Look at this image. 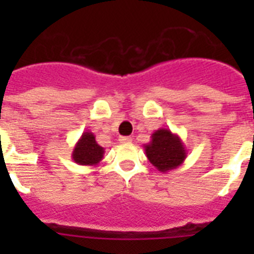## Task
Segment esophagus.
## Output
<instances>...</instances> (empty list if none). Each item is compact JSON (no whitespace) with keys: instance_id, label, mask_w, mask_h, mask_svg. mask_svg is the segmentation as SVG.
I'll list each match as a JSON object with an SVG mask.
<instances>
[{"instance_id":"34e87169","label":"esophagus","mask_w":254,"mask_h":254,"mask_svg":"<svg viewBox=\"0 0 254 254\" xmlns=\"http://www.w3.org/2000/svg\"><path fill=\"white\" fill-rule=\"evenodd\" d=\"M120 143H130L133 139H131V137H120Z\"/></svg>"}]
</instances>
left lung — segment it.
I'll return each mask as SVG.
<instances>
[{
    "mask_svg": "<svg viewBox=\"0 0 254 254\" xmlns=\"http://www.w3.org/2000/svg\"><path fill=\"white\" fill-rule=\"evenodd\" d=\"M149 162L161 171L169 173L185 162L187 150L182 138L170 129L161 127L151 134V141L143 145Z\"/></svg>",
    "mask_w": 254,
    "mask_h": 254,
    "instance_id": "8db88e82",
    "label": "left lung"
}]
</instances>
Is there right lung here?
<instances>
[{
    "label": "right lung",
    "instance_id": "1",
    "mask_svg": "<svg viewBox=\"0 0 254 254\" xmlns=\"http://www.w3.org/2000/svg\"><path fill=\"white\" fill-rule=\"evenodd\" d=\"M104 147L96 142L95 134L91 131H84L72 150L73 162L81 166H96L104 158Z\"/></svg>",
    "mask_w": 254,
    "mask_h": 254
}]
</instances>
